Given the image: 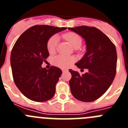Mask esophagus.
Masks as SVG:
<instances>
[{"mask_svg":"<svg viewBox=\"0 0 128 128\" xmlns=\"http://www.w3.org/2000/svg\"><path fill=\"white\" fill-rule=\"evenodd\" d=\"M62 71H63V72H68V70L67 69H63L62 70Z\"/></svg>","mask_w":128,"mask_h":128,"instance_id":"1","label":"esophagus"}]
</instances>
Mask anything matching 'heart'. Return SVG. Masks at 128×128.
Wrapping results in <instances>:
<instances>
[{"label": "heart", "instance_id": "b5f03b06", "mask_svg": "<svg viewBox=\"0 0 128 128\" xmlns=\"http://www.w3.org/2000/svg\"><path fill=\"white\" fill-rule=\"evenodd\" d=\"M64 37L75 48H80L82 44V38L80 35L74 32H68L64 35ZM59 42V38L58 36L54 35L48 40L47 44V50L50 54H52L56 50V47ZM75 61L74 58L72 56L58 55L54 58V65L61 68H66L70 66Z\"/></svg>", "mask_w": 128, "mask_h": 128}]
</instances>
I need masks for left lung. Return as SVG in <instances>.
Here are the masks:
<instances>
[{
  "mask_svg": "<svg viewBox=\"0 0 128 128\" xmlns=\"http://www.w3.org/2000/svg\"><path fill=\"white\" fill-rule=\"evenodd\" d=\"M68 29L85 41L86 52L75 65L81 70H88L81 76L77 71L69 69L72 75L69 81L71 93L81 101H94L108 90L115 78L116 48L106 34L94 27L84 26Z\"/></svg>",
  "mask_w": 128,
  "mask_h": 128,
  "instance_id": "left-lung-1",
  "label": "left lung"
}]
</instances>
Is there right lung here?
<instances>
[{
  "label": "right lung",
  "instance_id": "right-lung-1",
  "mask_svg": "<svg viewBox=\"0 0 128 128\" xmlns=\"http://www.w3.org/2000/svg\"><path fill=\"white\" fill-rule=\"evenodd\" d=\"M66 28L36 25L21 34L11 50L13 80L22 94L30 100L44 102L53 98L62 71L56 66H42L49 56L47 44L50 37Z\"/></svg>",
  "mask_w": 128,
  "mask_h": 128
}]
</instances>
